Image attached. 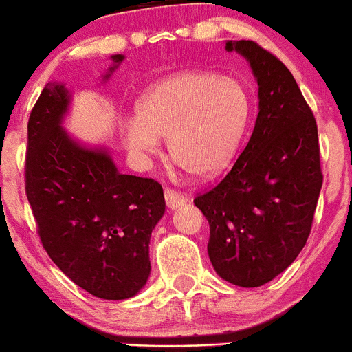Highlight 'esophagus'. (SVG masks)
I'll return each mask as SVG.
<instances>
[{
  "instance_id": "esophagus-1",
  "label": "esophagus",
  "mask_w": 352,
  "mask_h": 352,
  "mask_svg": "<svg viewBox=\"0 0 352 352\" xmlns=\"http://www.w3.org/2000/svg\"><path fill=\"white\" fill-rule=\"evenodd\" d=\"M164 198H166V205H168V208H171V210L183 206L184 203L188 201L186 196L181 195L179 191L171 190V188H166V190H164Z\"/></svg>"
}]
</instances>
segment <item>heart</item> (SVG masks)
Instances as JSON below:
<instances>
[{
  "label": "heart",
  "mask_w": 352,
  "mask_h": 352,
  "mask_svg": "<svg viewBox=\"0 0 352 352\" xmlns=\"http://www.w3.org/2000/svg\"><path fill=\"white\" fill-rule=\"evenodd\" d=\"M252 116L248 89L235 77L190 70L156 82L127 120L126 144L142 156L169 139L173 161L196 177L221 173L235 156Z\"/></svg>",
  "instance_id": "b5f03b06"
}]
</instances>
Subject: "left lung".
Listing matches in <instances>:
<instances>
[{
    "label": "left lung",
    "mask_w": 352,
    "mask_h": 352,
    "mask_svg": "<svg viewBox=\"0 0 352 352\" xmlns=\"http://www.w3.org/2000/svg\"><path fill=\"white\" fill-rule=\"evenodd\" d=\"M250 63L258 116L250 141L211 191L195 198L210 223L208 255L223 280L260 287L304 248L322 188L311 107L285 65L250 40L226 41Z\"/></svg>",
    "instance_id": "1"
}]
</instances>
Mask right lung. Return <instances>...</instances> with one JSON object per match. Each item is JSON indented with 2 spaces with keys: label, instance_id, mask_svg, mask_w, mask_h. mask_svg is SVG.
<instances>
[{
  "label": "right lung",
  "instance_id": "right-lung-1",
  "mask_svg": "<svg viewBox=\"0 0 352 352\" xmlns=\"http://www.w3.org/2000/svg\"><path fill=\"white\" fill-rule=\"evenodd\" d=\"M112 67L124 55H112ZM72 94L50 82L28 120L25 181L43 248L72 282L105 300L134 297L151 274L149 240L164 214L162 186L117 171L107 147L63 129Z\"/></svg>",
  "mask_w": 352,
  "mask_h": 352
}]
</instances>
